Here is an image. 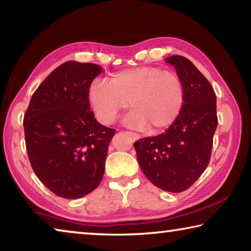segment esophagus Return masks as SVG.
Wrapping results in <instances>:
<instances>
[{
	"label": "esophagus",
	"instance_id": "obj_1",
	"mask_svg": "<svg viewBox=\"0 0 251 251\" xmlns=\"http://www.w3.org/2000/svg\"><path fill=\"white\" fill-rule=\"evenodd\" d=\"M127 134H128V135L130 136V138L133 139V141H138V139H139V135H137V134L130 133V131H129V133H127Z\"/></svg>",
	"mask_w": 251,
	"mask_h": 251
}]
</instances>
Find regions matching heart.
<instances>
[{
    "label": "heart",
    "instance_id": "heart-1",
    "mask_svg": "<svg viewBox=\"0 0 251 251\" xmlns=\"http://www.w3.org/2000/svg\"><path fill=\"white\" fill-rule=\"evenodd\" d=\"M88 101L103 124H112L128 106L133 109L124 124L134 129L159 133L179 116L185 100L182 83L176 73L157 66H139L112 75L109 83L96 78L88 87Z\"/></svg>",
    "mask_w": 251,
    "mask_h": 251
}]
</instances>
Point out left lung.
Returning a JSON list of instances; mask_svg holds the SVG:
<instances>
[{
	"label": "left lung",
	"instance_id": "obj_1",
	"mask_svg": "<svg viewBox=\"0 0 251 251\" xmlns=\"http://www.w3.org/2000/svg\"><path fill=\"white\" fill-rule=\"evenodd\" d=\"M175 67L185 100L172 126L152 137L134 143L137 160L148 179L158 188L180 193L205 172L217 128L216 94L210 83L189 59L180 55L165 58Z\"/></svg>",
	"mask_w": 251,
	"mask_h": 251
}]
</instances>
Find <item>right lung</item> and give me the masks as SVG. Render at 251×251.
Returning a JSON list of instances; mask_svg holds the SVG:
<instances>
[{
  "label": "right lung",
  "mask_w": 251,
  "mask_h": 251,
  "mask_svg": "<svg viewBox=\"0 0 251 251\" xmlns=\"http://www.w3.org/2000/svg\"><path fill=\"white\" fill-rule=\"evenodd\" d=\"M101 71L92 63H63L34 92L24 115L33 171L59 197H83L103 178L115 129L95 120L87 95Z\"/></svg>",
  "instance_id": "add662e5"
}]
</instances>
